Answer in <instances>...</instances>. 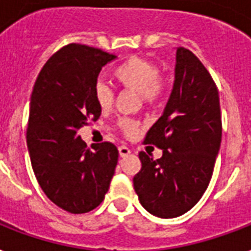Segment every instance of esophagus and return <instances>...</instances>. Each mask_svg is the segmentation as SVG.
I'll list each match as a JSON object with an SVG mask.
<instances>
[{"label":"esophagus","mask_w":251,"mask_h":251,"mask_svg":"<svg viewBox=\"0 0 251 251\" xmlns=\"http://www.w3.org/2000/svg\"><path fill=\"white\" fill-rule=\"evenodd\" d=\"M131 153V149L128 147H126V145H122V147H119V154L120 157H126L128 156Z\"/></svg>","instance_id":"esophagus-1"}]
</instances>
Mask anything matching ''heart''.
Instances as JSON below:
<instances>
[{"instance_id": "b5f03b06", "label": "heart", "mask_w": 251, "mask_h": 251, "mask_svg": "<svg viewBox=\"0 0 251 251\" xmlns=\"http://www.w3.org/2000/svg\"><path fill=\"white\" fill-rule=\"evenodd\" d=\"M112 77L120 86L139 91L140 97L148 104L156 103L164 93L165 82L158 75V68L151 61L140 57H131L114 68ZM97 103L102 110H110L114 103V91L104 82H98L94 89ZM120 127L127 135L139 131V122L132 119L120 120Z\"/></svg>"}]
</instances>
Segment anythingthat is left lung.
<instances>
[{
  "mask_svg": "<svg viewBox=\"0 0 251 251\" xmlns=\"http://www.w3.org/2000/svg\"><path fill=\"white\" fill-rule=\"evenodd\" d=\"M144 143L162 149V157L139 153L141 170L133 176V187L140 203L161 219L183 215L208 187L221 144L217 87L183 47L176 48L172 94Z\"/></svg>",
  "mask_w": 251,
  "mask_h": 251,
  "instance_id": "obj_1",
  "label": "left lung"
}]
</instances>
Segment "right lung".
Returning <instances> with one entry per match:
<instances>
[{
  "label": "right lung",
  "mask_w": 251,
  "mask_h": 251,
  "mask_svg": "<svg viewBox=\"0 0 251 251\" xmlns=\"http://www.w3.org/2000/svg\"><path fill=\"white\" fill-rule=\"evenodd\" d=\"M116 56L82 44H68L48 60L31 94L27 148L48 199L71 213L97 208L108 191L119 152L114 144H86L77 135L102 112L95 85Z\"/></svg>",
  "instance_id": "1"
}]
</instances>
